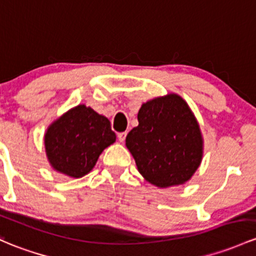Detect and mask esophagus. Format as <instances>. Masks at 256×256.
Listing matches in <instances>:
<instances>
[{
  "label": "esophagus",
  "mask_w": 256,
  "mask_h": 256,
  "mask_svg": "<svg viewBox=\"0 0 256 256\" xmlns=\"http://www.w3.org/2000/svg\"><path fill=\"white\" fill-rule=\"evenodd\" d=\"M118 138H119L120 142L125 141V138H126V132H120V134H118Z\"/></svg>",
  "instance_id": "obj_1"
}]
</instances>
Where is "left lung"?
I'll use <instances>...</instances> for the list:
<instances>
[{
    "label": "left lung",
    "instance_id": "1",
    "mask_svg": "<svg viewBox=\"0 0 256 256\" xmlns=\"http://www.w3.org/2000/svg\"><path fill=\"white\" fill-rule=\"evenodd\" d=\"M137 119L126 147L140 174L162 189L189 182L204 156L202 134L189 104L169 93L142 104Z\"/></svg>",
    "mask_w": 256,
    "mask_h": 256
}]
</instances>
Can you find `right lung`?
Listing matches in <instances>:
<instances>
[{"label":"right lung","instance_id":"right-lung-1","mask_svg":"<svg viewBox=\"0 0 256 256\" xmlns=\"http://www.w3.org/2000/svg\"><path fill=\"white\" fill-rule=\"evenodd\" d=\"M116 141L110 121L84 104L54 120L44 135L48 162L54 170L82 178L96 166L99 156Z\"/></svg>","mask_w":256,"mask_h":256}]
</instances>
